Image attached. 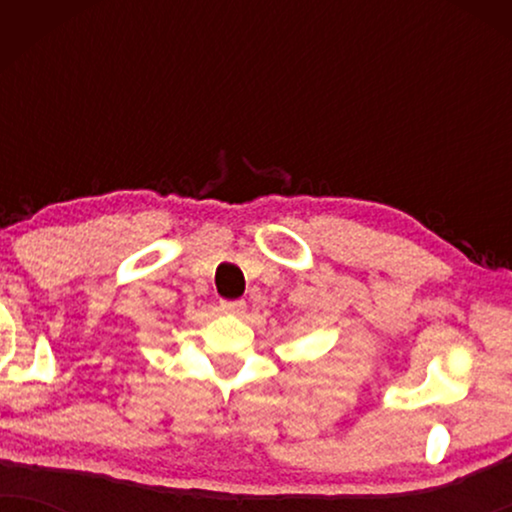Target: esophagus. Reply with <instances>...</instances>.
I'll list each match as a JSON object with an SVG mask.
<instances>
[{"mask_svg": "<svg viewBox=\"0 0 512 512\" xmlns=\"http://www.w3.org/2000/svg\"><path fill=\"white\" fill-rule=\"evenodd\" d=\"M221 310L226 314H235V317H244L247 303H244V300H221Z\"/></svg>", "mask_w": 512, "mask_h": 512, "instance_id": "1", "label": "esophagus"}]
</instances>
